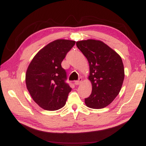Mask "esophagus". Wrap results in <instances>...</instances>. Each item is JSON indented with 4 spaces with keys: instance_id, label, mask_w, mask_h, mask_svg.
Wrapping results in <instances>:
<instances>
[{
    "instance_id": "34e87169",
    "label": "esophagus",
    "mask_w": 146,
    "mask_h": 146,
    "mask_svg": "<svg viewBox=\"0 0 146 146\" xmlns=\"http://www.w3.org/2000/svg\"><path fill=\"white\" fill-rule=\"evenodd\" d=\"M82 79L81 78H79V80H77V81H76L75 82H74V84H75V85H79V84H81V82H82Z\"/></svg>"
}]
</instances>
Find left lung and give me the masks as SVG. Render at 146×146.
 Returning <instances> with one entry per match:
<instances>
[{
	"label": "left lung",
	"mask_w": 146,
	"mask_h": 146,
	"mask_svg": "<svg viewBox=\"0 0 146 146\" xmlns=\"http://www.w3.org/2000/svg\"><path fill=\"white\" fill-rule=\"evenodd\" d=\"M86 57L90 66L88 78L92 90L85 104L88 108L101 109L112 102L118 95L124 79V68L118 54L101 40L94 39L76 42Z\"/></svg>",
	"instance_id": "obj_1"
}]
</instances>
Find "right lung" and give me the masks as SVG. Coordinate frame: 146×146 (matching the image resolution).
<instances>
[{"mask_svg": "<svg viewBox=\"0 0 146 146\" xmlns=\"http://www.w3.org/2000/svg\"><path fill=\"white\" fill-rule=\"evenodd\" d=\"M75 41L58 39L38 52L26 73V85L33 100L46 110L64 106L72 88L65 82L66 72L61 63Z\"/></svg>", "mask_w": 146, "mask_h": 146, "instance_id": "add662e5", "label": "right lung"}]
</instances>
